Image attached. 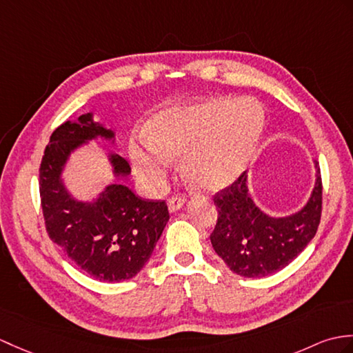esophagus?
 Listing matches in <instances>:
<instances>
[{
	"label": "esophagus",
	"mask_w": 353,
	"mask_h": 353,
	"mask_svg": "<svg viewBox=\"0 0 353 353\" xmlns=\"http://www.w3.org/2000/svg\"><path fill=\"white\" fill-rule=\"evenodd\" d=\"M186 203V199H185V195H174V196H171V199L168 200V209H170V212H176V210H179L180 208H183V204Z\"/></svg>",
	"instance_id": "1"
}]
</instances>
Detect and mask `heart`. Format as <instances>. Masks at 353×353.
Here are the masks:
<instances>
[{"mask_svg": "<svg viewBox=\"0 0 353 353\" xmlns=\"http://www.w3.org/2000/svg\"><path fill=\"white\" fill-rule=\"evenodd\" d=\"M266 129V112L254 99L210 97L162 110L149 132L134 134L129 153L138 173L161 185L173 165L185 158L188 180L201 191L232 186L248 170Z\"/></svg>", "mask_w": 353, "mask_h": 353, "instance_id": "obj_1", "label": "heart"}]
</instances>
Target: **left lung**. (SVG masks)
I'll return each mask as SVG.
<instances>
[{"label":"left lung","instance_id":"8db88e82","mask_svg":"<svg viewBox=\"0 0 353 353\" xmlns=\"http://www.w3.org/2000/svg\"><path fill=\"white\" fill-rule=\"evenodd\" d=\"M218 209L210 242L234 274L261 278L288 266L313 239L322 215V177L316 162V183L305 206L289 216L265 214L250 194L248 174L214 196Z\"/></svg>","mask_w":353,"mask_h":353}]
</instances>
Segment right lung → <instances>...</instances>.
Instances as JSON below:
<instances>
[{"label": "right lung", "instance_id": "right-lung-1", "mask_svg": "<svg viewBox=\"0 0 353 353\" xmlns=\"http://www.w3.org/2000/svg\"><path fill=\"white\" fill-rule=\"evenodd\" d=\"M96 138L114 143V132L93 120V112L64 121L45 149L39 170L40 201L46 232L88 275L99 281L120 283L135 276L157 247L170 215L165 201L143 200L120 179L129 176V163L110 152L116 182L93 201H79L63 182L70 154Z\"/></svg>", "mask_w": 353, "mask_h": 353}]
</instances>
